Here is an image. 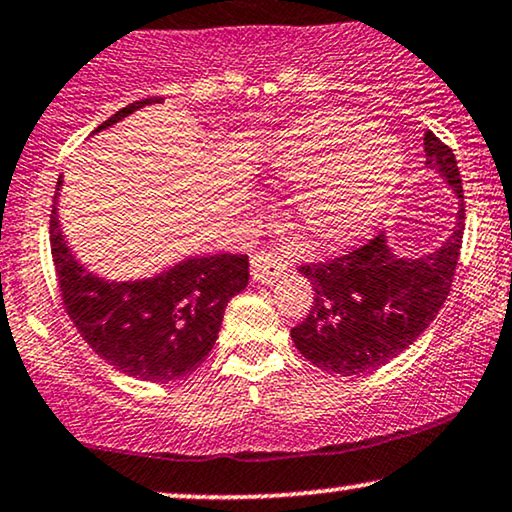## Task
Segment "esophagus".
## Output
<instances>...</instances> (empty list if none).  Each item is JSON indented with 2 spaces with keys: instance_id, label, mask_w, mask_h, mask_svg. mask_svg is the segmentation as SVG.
<instances>
[{
  "instance_id": "34e87169",
  "label": "esophagus",
  "mask_w": 512,
  "mask_h": 512,
  "mask_svg": "<svg viewBox=\"0 0 512 512\" xmlns=\"http://www.w3.org/2000/svg\"><path fill=\"white\" fill-rule=\"evenodd\" d=\"M250 274L252 281L271 286V283H276L278 278L286 274V264L278 260L276 255H271V252H255L250 257Z\"/></svg>"
}]
</instances>
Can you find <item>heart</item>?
<instances>
[{
	"label": "heart",
	"instance_id": "heart-1",
	"mask_svg": "<svg viewBox=\"0 0 512 512\" xmlns=\"http://www.w3.org/2000/svg\"><path fill=\"white\" fill-rule=\"evenodd\" d=\"M276 179L302 184L293 210L304 238L335 248L364 234L383 215L401 177L397 141L354 111L314 113L276 139Z\"/></svg>",
	"mask_w": 512,
	"mask_h": 512
}]
</instances>
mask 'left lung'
Here are the masks:
<instances>
[{"label":"left lung","mask_w":512,"mask_h":512,"mask_svg":"<svg viewBox=\"0 0 512 512\" xmlns=\"http://www.w3.org/2000/svg\"><path fill=\"white\" fill-rule=\"evenodd\" d=\"M425 165L449 181L461 198L456 226L442 248L418 260L397 257L378 234L347 255L300 264L312 281L307 319L290 331L295 347L321 371L361 375L385 366L409 349L435 321L454 283L461 255L465 205L456 155L425 132Z\"/></svg>","instance_id":"8db88e82"}]
</instances>
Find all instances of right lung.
<instances>
[{"label":"right lung","mask_w":512,"mask_h":512,"mask_svg":"<svg viewBox=\"0 0 512 512\" xmlns=\"http://www.w3.org/2000/svg\"><path fill=\"white\" fill-rule=\"evenodd\" d=\"M158 96L120 108L96 132L115 125ZM58 189L63 179L58 177ZM51 205L49 241L63 307L103 361L132 378L167 383L203 364L215 345L224 309L248 286V255L189 257L144 281L115 283L89 274L63 241Z\"/></svg>","instance_id":"right-lung-1"}]
</instances>
